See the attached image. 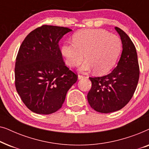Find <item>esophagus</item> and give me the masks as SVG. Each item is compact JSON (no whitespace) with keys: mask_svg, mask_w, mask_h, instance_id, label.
<instances>
[{"mask_svg":"<svg viewBox=\"0 0 149 149\" xmlns=\"http://www.w3.org/2000/svg\"><path fill=\"white\" fill-rule=\"evenodd\" d=\"M83 78H85V77L83 76V75H80V74L78 75V79H82Z\"/></svg>","mask_w":149,"mask_h":149,"instance_id":"esophagus-1","label":"esophagus"}]
</instances>
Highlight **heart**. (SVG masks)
Instances as JSON below:
<instances>
[{
  "mask_svg": "<svg viewBox=\"0 0 149 149\" xmlns=\"http://www.w3.org/2000/svg\"><path fill=\"white\" fill-rule=\"evenodd\" d=\"M74 42H65L61 53L67 65L77 66L85 58L80 67L81 71L94 69L97 74L107 73L115 64L121 49L120 38L104 30H85L74 36Z\"/></svg>",
  "mask_w": 149,
  "mask_h": 149,
  "instance_id": "obj_1",
  "label": "heart"
}]
</instances>
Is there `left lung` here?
Wrapping results in <instances>:
<instances>
[{
  "label": "left lung",
  "mask_w": 149,
  "mask_h": 149,
  "mask_svg": "<svg viewBox=\"0 0 149 149\" xmlns=\"http://www.w3.org/2000/svg\"><path fill=\"white\" fill-rule=\"evenodd\" d=\"M121 37L123 51L117 66L109 74L89 77L92 86L87 94L95 111L109 113L123 108L133 96L139 80L140 69L135 46L123 30L115 27Z\"/></svg>",
  "instance_id": "8db88e82"
}]
</instances>
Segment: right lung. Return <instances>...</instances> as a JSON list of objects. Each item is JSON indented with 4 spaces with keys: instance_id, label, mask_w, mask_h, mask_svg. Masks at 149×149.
I'll return each instance as SVG.
<instances>
[{
    "instance_id": "right-lung-1",
    "label": "right lung",
    "mask_w": 149,
    "mask_h": 149,
    "mask_svg": "<svg viewBox=\"0 0 149 149\" xmlns=\"http://www.w3.org/2000/svg\"><path fill=\"white\" fill-rule=\"evenodd\" d=\"M70 28L43 25L22 42L15 66L16 90L30 111L49 115L62 107L77 75L65 65L59 41Z\"/></svg>"
}]
</instances>
